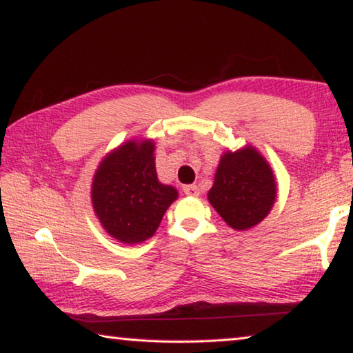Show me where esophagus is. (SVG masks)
I'll return each instance as SVG.
<instances>
[{
  "label": "esophagus",
  "mask_w": 353,
  "mask_h": 353,
  "mask_svg": "<svg viewBox=\"0 0 353 353\" xmlns=\"http://www.w3.org/2000/svg\"><path fill=\"white\" fill-rule=\"evenodd\" d=\"M183 191L186 195H189V197H197V195L200 194L199 188L195 186V184H186V186L183 188Z\"/></svg>",
  "instance_id": "obj_1"
}]
</instances>
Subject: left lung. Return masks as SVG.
I'll use <instances>...</instances> for the list:
<instances>
[{
	"label": "left lung",
	"instance_id": "8db88e82",
	"mask_svg": "<svg viewBox=\"0 0 353 353\" xmlns=\"http://www.w3.org/2000/svg\"><path fill=\"white\" fill-rule=\"evenodd\" d=\"M208 200L235 230H248L262 222L276 200L271 167L252 146L221 156Z\"/></svg>",
	"mask_w": 353,
	"mask_h": 353
}]
</instances>
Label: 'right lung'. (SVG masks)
<instances>
[{
	"instance_id": "right-lung-1",
	"label": "right lung",
	"mask_w": 353,
	"mask_h": 353,
	"mask_svg": "<svg viewBox=\"0 0 353 353\" xmlns=\"http://www.w3.org/2000/svg\"><path fill=\"white\" fill-rule=\"evenodd\" d=\"M178 191L158 180L153 140H129L97 167L91 202L104 230L126 245L154 235Z\"/></svg>"
}]
</instances>
